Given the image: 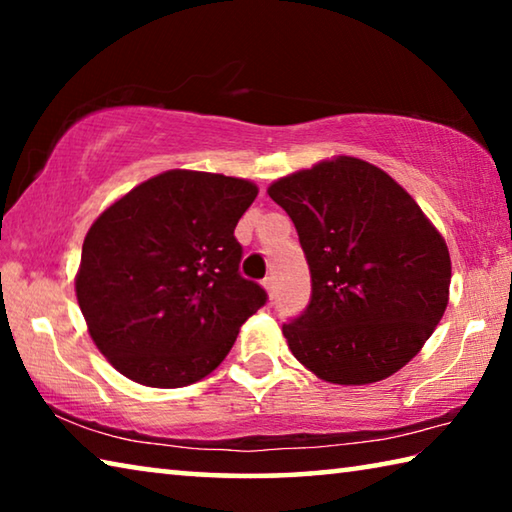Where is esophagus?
Instances as JSON below:
<instances>
[{
    "instance_id": "1",
    "label": "esophagus",
    "mask_w": 512,
    "mask_h": 512,
    "mask_svg": "<svg viewBox=\"0 0 512 512\" xmlns=\"http://www.w3.org/2000/svg\"><path fill=\"white\" fill-rule=\"evenodd\" d=\"M262 284H264V289L268 291V296L273 298V296H275V277H273V275L264 277V282H262Z\"/></svg>"
}]
</instances>
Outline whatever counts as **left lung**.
Wrapping results in <instances>:
<instances>
[{"label":"left lung","mask_w":512,"mask_h":512,"mask_svg":"<svg viewBox=\"0 0 512 512\" xmlns=\"http://www.w3.org/2000/svg\"><path fill=\"white\" fill-rule=\"evenodd\" d=\"M296 225L311 273L305 311L282 325L302 366L332 384L391 377L445 314V239L395 180L357 158L320 162L268 187Z\"/></svg>","instance_id":"8db88e82"}]
</instances>
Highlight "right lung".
I'll list each match as a JSON object with an SVG mask.
<instances>
[{
	"instance_id": "1",
	"label": "right lung",
	"mask_w": 512,
	"mask_h": 512,
	"mask_svg": "<svg viewBox=\"0 0 512 512\" xmlns=\"http://www.w3.org/2000/svg\"><path fill=\"white\" fill-rule=\"evenodd\" d=\"M248 180L173 169L110 205L83 241L76 298L121 375L180 388L219 366L266 291L239 273Z\"/></svg>"
}]
</instances>
